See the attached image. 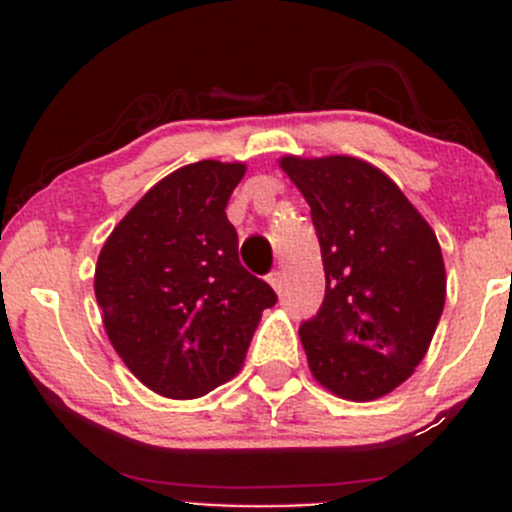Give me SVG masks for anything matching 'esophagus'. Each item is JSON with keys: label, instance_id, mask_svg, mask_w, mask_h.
I'll list each match as a JSON object with an SVG mask.
<instances>
[{"label": "esophagus", "instance_id": "esophagus-1", "mask_svg": "<svg viewBox=\"0 0 512 512\" xmlns=\"http://www.w3.org/2000/svg\"><path fill=\"white\" fill-rule=\"evenodd\" d=\"M267 282H270V285H272V289H275V292H280V289H282V282H285V275H282L280 270H272L270 275H267Z\"/></svg>", "mask_w": 512, "mask_h": 512}]
</instances>
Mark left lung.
<instances>
[{"mask_svg": "<svg viewBox=\"0 0 512 512\" xmlns=\"http://www.w3.org/2000/svg\"><path fill=\"white\" fill-rule=\"evenodd\" d=\"M312 208L324 302L299 339L314 379L349 401L404 384L446 302L441 247L399 185L352 156L280 160Z\"/></svg>", "mask_w": 512, "mask_h": 512, "instance_id": "8db88e82", "label": "left lung"}]
</instances>
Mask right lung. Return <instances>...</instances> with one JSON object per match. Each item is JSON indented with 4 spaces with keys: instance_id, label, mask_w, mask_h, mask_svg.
<instances>
[{
    "instance_id": "right-lung-1",
    "label": "right lung",
    "mask_w": 512,
    "mask_h": 512,
    "mask_svg": "<svg viewBox=\"0 0 512 512\" xmlns=\"http://www.w3.org/2000/svg\"><path fill=\"white\" fill-rule=\"evenodd\" d=\"M242 163L200 160L153 185L108 235L94 289L123 364L168 399H198L240 371L277 294L237 257L225 208Z\"/></svg>"
}]
</instances>
